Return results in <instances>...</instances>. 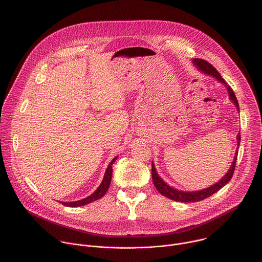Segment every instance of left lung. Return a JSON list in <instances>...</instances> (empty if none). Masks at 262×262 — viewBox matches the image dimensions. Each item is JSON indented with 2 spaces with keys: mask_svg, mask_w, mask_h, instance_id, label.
<instances>
[{
  "mask_svg": "<svg viewBox=\"0 0 262 262\" xmlns=\"http://www.w3.org/2000/svg\"><path fill=\"white\" fill-rule=\"evenodd\" d=\"M193 63L194 65L200 70L202 71L203 73L205 74H208V75H211V76H214L219 81L223 82L226 84L227 86V90L229 92V96H230V99L235 103L237 109L239 110V104H238V101H237V98L235 96V93L233 92L232 88L230 85L227 84V82L225 81V79L222 77V75L219 73V71L207 61L203 60V59H199V58H195L193 60ZM237 141H238V148L236 150V154H235V157H234V161L232 162V165L230 167V170L226 173V176L216 184L210 186L209 188H206L204 190H201V191H196V192H183V191H179V190H176L171 187H169L166 183L163 182V180L158 176L157 171H156V168L154 166V164L152 163V179H153V184L154 186L156 187L157 191L171 199V200H174V201H178V202H184V203H189V202H198V201H202L208 197H210L211 195H213L214 193H216L217 191H220L222 188H224L232 179L233 174H234V171H235V167H236V162H237V158H238V149H239V146H240V142H241V135L240 133L238 134L237 136Z\"/></svg>",
  "mask_w": 262,
  "mask_h": 262,
  "instance_id": "8db88e82",
  "label": "left lung"
}]
</instances>
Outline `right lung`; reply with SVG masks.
I'll return each mask as SVG.
<instances>
[{
    "mask_svg": "<svg viewBox=\"0 0 262 262\" xmlns=\"http://www.w3.org/2000/svg\"><path fill=\"white\" fill-rule=\"evenodd\" d=\"M116 159H117V156L114 157L112 159V161L109 163L101 185L98 187V189L91 196H89L84 199L78 200V201H74V202H62V204L65 205V206H68V207H77V206H83L85 204L92 203V202L102 198L106 194V192L108 191V189L110 187V183H111V179H112V165L116 161Z\"/></svg>",
    "mask_w": 262,
    "mask_h": 262,
    "instance_id": "obj_1",
    "label": "right lung"
}]
</instances>
